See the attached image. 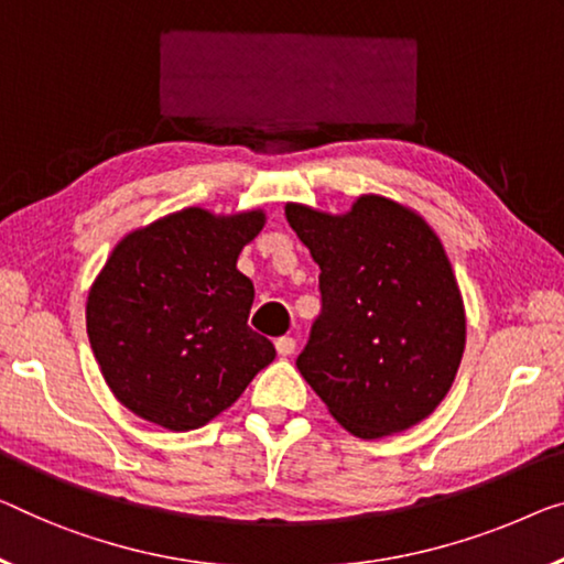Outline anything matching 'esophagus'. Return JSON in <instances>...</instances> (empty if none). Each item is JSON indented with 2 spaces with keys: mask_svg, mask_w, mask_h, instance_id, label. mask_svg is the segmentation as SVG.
Segmentation results:
<instances>
[{
  "mask_svg": "<svg viewBox=\"0 0 564 564\" xmlns=\"http://www.w3.org/2000/svg\"><path fill=\"white\" fill-rule=\"evenodd\" d=\"M275 349H279L281 357H291L296 351V339L293 336H281V339H275Z\"/></svg>",
  "mask_w": 564,
  "mask_h": 564,
  "instance_id": "34e87169",
  "label": "esophagus"
}]
</instances>
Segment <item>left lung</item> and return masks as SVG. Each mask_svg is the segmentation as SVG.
Listing matches in <instances>:
<instances>
[{"instance_id":"1","label":"left lung","mask_w":564,"mask_h":564,"mask_svg":"<svg viewBox=\"0 0 564 564\" xmlns=\"http://www.w3.org/2000/svg\"><path fill=\"white\" fill-rule=\"evenodd\" d=\"M285 220L322 268V314L299 372L357 438L408 431L448 394L466 347L464 299L438 235L377 195L347 215L285 205Z\"/></svg>"}]
</instances>
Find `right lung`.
<instances>
[{"instance_id":"1","label":"right lung","mask_w":564,"mask_h":564,"mask_svg":"<svg viewBox=\"0 0 564 564\" xmlns=\"http://www.w3.org/2000/svg\"><path fill=\"white\" fill-rule=\"evenodd\" d=\"M263 223L260 209L215 217L187 207L113 248L86 326L108 388L133 415L195 431L273 362L271 339L248 326L256 291L238 271Z\"/></svg>"}]
</instances>
